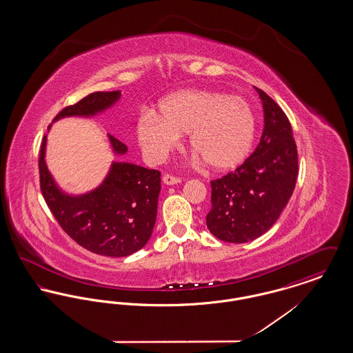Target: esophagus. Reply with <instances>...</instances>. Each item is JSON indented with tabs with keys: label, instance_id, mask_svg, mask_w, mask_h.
Returning a JSON list of instances; mask_svg holds the SVG:
<instances>
[{
	"label": "esophagus",
	"instance_id": "obj_1",
	"mask_svg": "<svg viewBox=\"0 0 353 353\" xmlns=\"http://www.w3.org/2000/svg\"><path fill=\"white\" fill-rule=\"evenodd\" d=\"M163 183L165 185L180 184V183H181V179H180V177H174V176H172V174H164Z\"/></svg>",
	"mask_w": 353,
	"mask_h": 353
}]
</instances>
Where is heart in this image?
I'll use <instances>...</instances> for the list:
<instances>
[{
    "mask_svg": "<svg viewBox=\"0 0 353 353\" xmlns=\"http://www.w3.org/2000/svg\"><path fill=\"white\" fill-rule=\"evenodd\" d=\"M189 134V147L214 170L226 172L252 153L255 117L241 97L216 90H181L144 112L136 123L137 141L145 156L163 161Z\"/></svg>",
    "mask_w": 353,
    "mask_h": 353,
    "instance_id": "heart-1",
    "label": "heart"
}]
</instances>
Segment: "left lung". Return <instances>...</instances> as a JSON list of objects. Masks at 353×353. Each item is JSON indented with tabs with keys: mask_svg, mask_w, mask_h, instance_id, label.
I'll return each mask as SVG.
<instances>
[{
	"mask_svg": "<svg viewBox=\"0 0 353 353\" xmlns=\"http://www.w3.org/2000/svg\"><path fill=\"white\" fill-rule=\"evenodd\" d=\"M262 101L265 127L252 156L234 172L212 181L206 226L221 241L245 243L265 234L279 219L298 177V151L282 108L254 87Z\"/></svg>",
	"mask_w": 353,
	"mask_h": 353,
	"instance_id": "obj_1",
	"label": "left lung"
}]
</instances>
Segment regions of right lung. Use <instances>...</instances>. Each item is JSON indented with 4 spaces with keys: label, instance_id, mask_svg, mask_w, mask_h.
I'll return each mask as SVG.
<instances>
[{
    "label": "right lung",
    "instance_id": "right-lung-1",
    "mask_svg": "<svg viewBox=\"0 0 353 353\" xmlns=\"http://www.w3.org/2000/svg\"><path fill=\"white\" fill-rule=\"evenodd\" d=\"M120 97V91L92 92L63 108L54 121L70 117L92 118L111 108ZM108 141L117 156L128 151L125 144L111 134ZM46 143L48 136L43 137L39 152L41 190L61 228L78 245L99 255L127 256L144 248L156 223L160 172L112 161L99 186L83 194H68L55 183L46 165Z\"/></svg>",
    "mask_w": 353,
    "mask_h": 353
}]
</instances>
